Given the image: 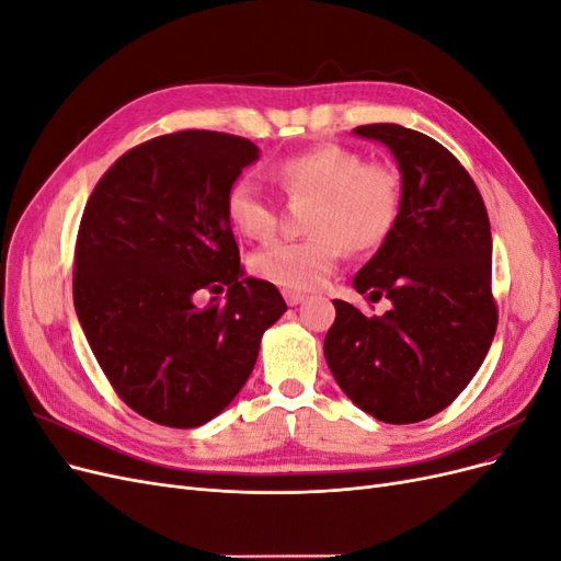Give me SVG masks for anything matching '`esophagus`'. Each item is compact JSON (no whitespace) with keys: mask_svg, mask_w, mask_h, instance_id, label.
Returning <instances> with one entry per match:
<instances>
[{"mask_svg":"<svg viewBox=\"0 0 561 561\" xmlns=\"http://www.w3.org/2000/svg\"><path fill=\"white\" fill-rule=\"evenodd\" d=\"M283 297H285V301H287V307H297V304H301L304 299H307L301 293H293V290H285Z\"/></svg>","mask_w":561,"mask_h":561,"instance_id":"34e87169","label":"esophagus"}]
</instances>
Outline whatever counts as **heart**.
<instances>
[{
  "mask_svg": "<svg viewBox=\"0 0 561 561\" xmlns=\"http://www.w3.org/2000/svg\"><path fill=\"white\" fill-rule=\"evenodd\" d=\"M276 180L287 196L313 198L307 219L309 239L274 241L252 252L250 268L285 290H313L334 271L342 248L369 252L393 233L402 184L396 168L365 163L342 145H318L285 157ZM233 229L248 239H268L276 229V208L257 184L236 180L225 198Z\"/></svg>",
  "mask_w": 561,
  "mask_h": 561,
  "instance_id": "b5f03b06",
  "label": "heart"
}]
</instances>
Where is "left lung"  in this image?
Wrapping results in <instances>:
<instances>
[{
  "instance_id": "8db88e82",
  "label": "left lung",
  "mask_w": 561,
  "mask_h": 561,
  "mask_svg": "<svg viewBox=\"0 0 561 561\" xmlns=\"http://www.w3.org/2000/svg\"><path fill=\"white\" fill-rule=\"evenodd\" d=\"M353 133L386 145L400 171L398 225L353 278L360 295L390 307L367 318L334 299L322 351L363 412L416 423L454 402L496 334L489 217L466 168L428 135L398 124Z\"/></svg>"
}]
</instances>
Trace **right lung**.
Instances as JSON below:
<instances>
[{
  "mask_svg": "<svg viewBox=\"0 0 561 561\" xmlns=\"http://www.w3.org/2000/svg\"><path fill=\"white\" fill-rule=\"evenodd\" d=\"M257 145L180 130L135 147L93 190L75 250V309L105 377L130 410L171 428L225 412L287 311L243 274L227 190ZM228 290L198 310L195 297Z\"/></svg>",
  "mask_w": 561,
  "mask_h": 561,
  "instance_id": "add662e5",
  "label": "right lung"
}]
</instances>
